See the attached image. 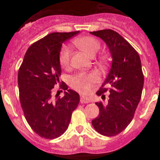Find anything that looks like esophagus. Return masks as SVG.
Wrapping results in <instances>:
<instances>
[{
  "label": "esophagus",
  "instance_id": "esophagus-1",
  "mask_svg": "<svg viewBox=\"0 0 160 160\" xmlns=\"http://www.w3.org/2000/svg\"><path fill=\"white\" fill-rule=\"evenodd\" d=\"M90 99H88V98L85 97V96H83V95L80 96V103H81V104H85V103H90Z\"/></svg>",
  "mask_w": 160,
  "mask_h": 160
}]
</instances>
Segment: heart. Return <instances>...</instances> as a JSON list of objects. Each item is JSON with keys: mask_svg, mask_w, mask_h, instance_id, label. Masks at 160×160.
Here are the masks:
<instances>
[{"mask_svg": "<svg viewBox=\"0 0 160 160\" xmlns=\"http://www.w3.org/2000/svg\"><path fill=\"white\" fill-rule=\"evenodd\" d=\"M74 44L90 56H95L101 47L100 41L92 36H84L76 39L75 41H74ZM70 49L68 46L62 47L59 55V60L60 65L63 68L66 69L70 66ZM99 80L100 75L96 71L78 73L70 79V86L74 90H77L78 92L88 94L91 91L93 85H95Z\"/></svg>", "mask_w": 160, "mask_h": 160, "instance_id": "heart-1", "label": "heart"}]
</instances>
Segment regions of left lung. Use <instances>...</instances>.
I'll list each match as a JSON object with an SVG mask.
<instances>
[{"label": "left lung", "instance_id": "obj_1", "mask_svg": "<svg viewBox=\"0 0 160 160\" xmlns=\"http://www.w3.org/2000/svg\"><path fill=\"white\" fill-rule=\"evenodd\" d=\"M90 34L105 41L112 57L109 74L96 92L105 100V92L109 90L108 101L95 103L100 114L93 119L92 125L102 135L114 136L132 121L141 98L144 86L141 61L134 47L116 31L108 29Z\"/></svg>", "mask_w": 160, "mask_h": 160}]
</instances>
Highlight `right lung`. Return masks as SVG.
<instances>
[{
    "label": "right lung",
    "instance_id": "obj_1",
    "mask_svg": "<svg viewBox=\"0 0 160 160\" xmlns=\"http://www.w3.org/2000/svg\"><path fill=\"white\" fill-rule=\"evenodd\" d=\"M80 31L54 32L33 43L26 51L18 71L20 101L26 121L42 138L53 139L67 129L80 95L61 82L63 97L54 95V86L60 84L59 55L62 44ZM56 98H55L54 97Z\"/></svg>",
    "mask_w": 160,
    "mask_h": 160
}]
</instances>
